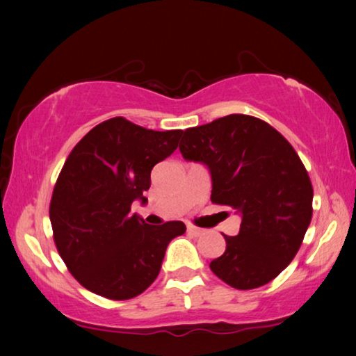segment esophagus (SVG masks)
Returning a JSON list of instances; mask_svg holds the SVG:
<instances>
[{
	"label": "esophagus",
	"mask_w": 356,
	"mask_h": 356,
	"mask_svg": "<svg viewBox=\"0 0 356 356\" xmlns=\"http://www.w3.org/2000/svg\"><path fill=\"white\" fill-rule=\"evenodd\" d=\"M186 230H188L189 235H193V236H199V235H202V233H204L202 228H197V227H194V225H188Z\"/></svg>",
	"instance_id": "1"
}]
</instances>
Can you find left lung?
Instances as JSON below:
<instances>
[{"instance_id": "left-lung-1", "label": "left lung", "mask_w": 356, "mask_h": 356, "mask_svg": "<svg viewBox=\"0 0 356 356\" xmlns=\"http://www.w3.org/2000/svg\"><path fill=\"white\" fill-rule=\"evenodd\" d=\"M179 152L211 170V201L241 212L240 233L211 270L233 289L274 280L298 252L313 217V184L291 144L269 123L228 115L184 131Z\"/></svg>"}]
</instances>
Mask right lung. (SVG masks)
I'll return each instance as SVG.
<instances>
[{
  "instance_id": "obj_1",
  "label": "right lung",
  "mask_w": 356,
  "mask_h": 356,
  "mask_svg": "<svg viewBox=\"0 0 356 356\" xmlns=\"http://www.w3.org/2000/svg\"><path fill=\"white\" fill-rule=\"evenodd\" d=\"M181 129L154 131L116 116L92 128L74 145L50 202L53 240L72 277L92 293L129 300L157 279L168 243L183 222L147 225L129 216L147 201L154 165L178 147Z\"/></svg>"
}]
</instances>
